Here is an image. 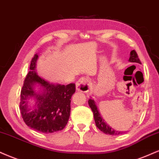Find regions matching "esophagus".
<instances>
[{
  "label": "esophagus",
  "mask_w": 159,
  "mask_h": 159,
  "mask_svg": "<svg viewBox=\"0 0 159 159\" xmlns=\"http://www.w3.org/2000/svg\"><path fill=\"white\" fill-rule=\"evenodd\" d=\"M76 89L83 93H87L89 91V84L87 78L82 77L78 80L76 84Z\"/></svg>",
  "instance_id": "34e87169"
}]
</instances>
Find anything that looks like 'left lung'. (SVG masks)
Returning a JSON list of instances; mask_svg holds the SVG:
<instances>
[{
	"label": "left lung",
	"instance_id": "left-lung-1",
	"mask_svg": "<svg viewBox=\"0 0 159 159\" xmlns=\"http://www.w3.org/2000/svg\"><path fill=\"white\" fill-rule=\"evenodd\" d=\"M129 62L141 64L136 52L135 50H132L130 52V56H129ZM88 104H89V107L91 108V110L93 112V116H94V120L95 124H96V127H98L101 131H102L103 133H105V134L112 135H118L121 134V133H123V132L121 131H117L116 130V129H113L104 121V120L103 119L102 117H101V114L99 113L98 108H97L96 104H95V102L93 99L89 98V100L88 101Z\"/></svg>",
	"mask_w": 159,
	"mask_h": 159
}]
</instances>
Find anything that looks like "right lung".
Masks as SVG:
<instances>
[{"instance_id":"right-lung-1","label":"right lung","mask_w":159,"mask_h":159,"mask_svg":"<svg viewBox=\"0 0 159 159\" xmlns=\"http://www.w3.org/2000/svg\"><path fill=\"white\" fill-rule=\"evenodd\" d=\"M38 58L35 54L24 79L20 92V113L25 124L32 129L43 133H55L62 130L67 124L75 84H53L38 76L35 70ZM36 85L40 87L38 92L34 89ZM32 98L36 99L32 110L27 101Z\"/></svg>"}]
</instances>
